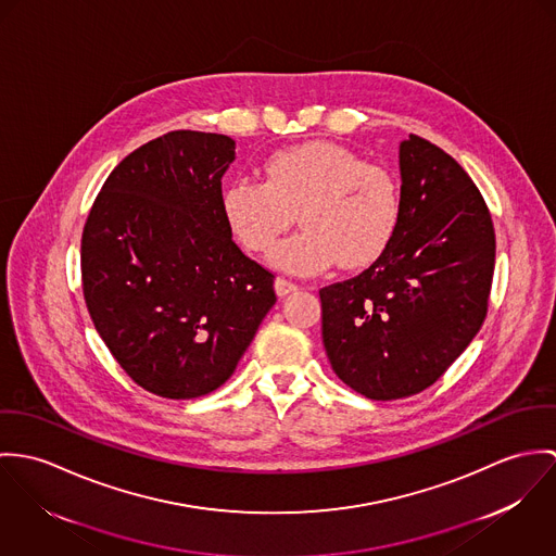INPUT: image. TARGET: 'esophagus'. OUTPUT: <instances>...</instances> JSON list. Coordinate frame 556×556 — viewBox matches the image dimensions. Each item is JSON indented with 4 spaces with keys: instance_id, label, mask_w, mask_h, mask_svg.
Instances as JSON below:
<instances>
[{
    "instance_id": "34e87169",
    "label": "esophagus",
    "mask_w": 556,
    "mask_h": 556,
    "mask_svg": "<svg viewBox=\"0 0 556 556\" xmlns=\"http://www.w3.org/2000/svg\"><path fill=\"white\" fill-rule=\"evenodd\" d=\"M296 290H299L296 283H292V281L283 279V277H277V279H275V292H277V296H288V294H294Z\"/></svg>"
}]
</instances>
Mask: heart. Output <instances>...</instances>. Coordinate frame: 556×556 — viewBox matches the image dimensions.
I'll return each instance as SVG.
<instances>
[{
  "label": "heart",
  "mask_w": 556,
  "mask_h": 556,
  "mask_svg": "<svg viewBox=\"0 0 556 556\" xmlns=\"http://www.w3.org/2000/svg\"><path fill=\"white\" fill-rule=\"evenodd\" d=\"M264 181H235L222 193L232 237L266 253L291 225L304 230L270 253L288 273L313 275L337 262L361 270L390 248L401 222V186L379 164L334 142H307L275 151L262 164Z\"/></svg>",
  "instance_id": "b5f03b06"
}]
</instances>
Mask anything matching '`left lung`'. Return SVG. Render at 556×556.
<instances>
[{
    "mask_svg": "<svg viewBox=\"0 0 556 556\" xmlns=\"http://www.w3.org/2000/svg\"><path fill=\"white\" fill-rule=\"evenodd\" d=\"M401 222L358 277L319 290L332 370L372 401L432 386L482 328L493 286L491 211L463 166L409 134L401 142Z\"/></svg>",
    "mask_w": 556,
    "mask_h": 556,
    "instance_id": "obj_1",
    "label": "left lung"
}]
</instances>
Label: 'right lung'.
<instances>
[{"label":"right lung","instance_id":"add662e5","mask_svg":"<svg viewBox=\"0 0 556 556\" xmlns=\"http://www.w3.org/2000/svg\"><path fill=\"white\" fill-rule=\"evenodd\" d=\"M224 134L177 129L104 181L80 241L83 296L119 367L164 399L217 390L275 305V275L232 241Z\"/></svg>","mask_w":556,"mask_h":556}]
</instances>
